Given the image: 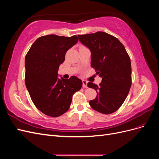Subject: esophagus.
<instances>
[{
	"label": "esophagus",
	"instance_id": "34e87169",
	"mask_svg": "<svg viewBox=\"0 0 159 159\" xmlns=\"http://www.w3.org/2000/svg\"><path fill=\"white\" fill-rule=\"evenodd\" d=\"M82 83H83V87L84 88H87V84L88 82L85 80H82Z\"/></svg>",
	"mask_w": 159,
	"mask_h": 159
}]
</instances>
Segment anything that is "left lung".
I'll return each mask as SVG.
<instances>
[{
    "mask_svg": "<svg viewBox=\"0 0 159 159\" xmlns=\"http://www.w3.org/2000/svg\"><path fill=\"white\" fill-rule=\"evenodd\" d=\"M79 40L91 51V66L102 77L99 85L91 82L90 88L97 91L89 102L94 110L103 114L112 113L121 106L131 86V60L122 43L103 32L78 35Z\"/></svg>",
    "mask_w": 159,
    "mask_h": 159,
    "instance_id": "1",
    "label": "left lung"
}]
</instances>
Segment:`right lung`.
<instances>
[{
	"label": "right lung",
	"instance_id": "right-lung-1",
	"mask_svg": "<svg viewBox=\"0 0 159 159\" xmlns=\"http://www.w3.org/2000/svg\"><path fill=\"white\" fill-rule=\"evenodd\" d=\"M71 37L54 34L38 38L25 57V84L34 104L48 116L59 117L70 107L72 96L82 86L76 76L59 78V66L66 52L78 42Z\"/></svg>",
	"mask_w": 159,
	"mask_h": 159
}]
</instances>
